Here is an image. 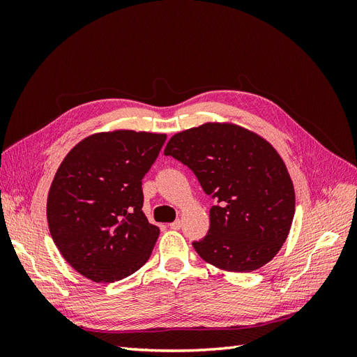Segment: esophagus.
I'll use <instances>...</instances> for the list:
<instances>
[{"instance_id":"obj_1","label":"esophagus","mask_w":357,"mask_h":357,"mask_svg":"<svg viewBox=\"0 0 357 357\" xmlns=\"http://www.w3.org/2000/svg\"><path fill=\"white\" fill-rule=\"evenodd\" d=\"M168 226H169V229H174V231H178V229L181 228V222H180V220H174V222H172V223H169Z\"/></svg>"}]
</instances>
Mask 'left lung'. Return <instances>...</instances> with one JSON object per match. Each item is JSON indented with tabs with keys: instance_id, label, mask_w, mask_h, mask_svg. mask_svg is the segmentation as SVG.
I'll return each instance as SVG.
<instances>
[{
	"instance_id": "obj_1",
	"label": "left lung",
	"mask_w": 357,
	"mask_h": 357,
	"mask_svg": "<svg viewBox=\"0 0 357 357\" xmlns=\"http://www.w3.org/2000/svg\"><path fill=\"white\" fill-rule=\"evenodd\" d=\"M164 155L188 165L218 199L208 234L193 243L205 262L250 273L280 252L294 220L295 189L265 138L234 123L207 122L172 135Z\"/></svg>"
}]
</instances>
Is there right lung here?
Wrapping results in <instances>:
<instances>
[{
  "instance_id": "add662e5",
  "label": "right lung",
  "mask_w": 357,
  "mask_h": 357,
  "mask_svg": "<svg viewBox=\"0 0 357 357\" xmlns=\"http://www.w3.org/2000/svg\"><path fill=\"white\" fill-rule=\"evenodd\" d=\"M165 134H92L63 158L47 195V223L62 257L95 283L138 271L159 236L143 213L142 180Z\"/></svg>"
}]
</instances>
